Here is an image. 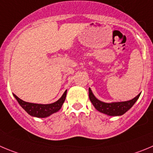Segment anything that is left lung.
<instances>
[{
	"instance_id": "8db88e82",
	"label": "left lung",
	"mask_w": 153,
	"mask_h": 153,
	"mask_svg": "<svg viewBox=\"0 0 153 153\" xmlns=\"http://www.w3.org/2000/svg\"><path fill=\"white\" fill-rule=\"evenodd\" d=\"M140 94L135 97L134 99L125 102H105L99 100L96 97L94 96L92 91L89 88V98L91 102L95 107V109L102 113L105 114L109 116H120L128 112L134 104L136 102L138 98L140 97Z\"/></svg>"
}]
</instances>
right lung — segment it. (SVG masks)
<instances>
[{
    "mask_svg": "<svg viewBox=\"0 0 153 153\" xmlns=\"http://www.w3.org/2000/svg\"><path fill=\"white\" fill-rule=\"evenodd\" d=\"M67 90L62 94V96L55 102L50 104H38L31 102H25L19 99L16 95L13 94L14 97L18 101L19 104L22 106V109L28 114L37 118H47L52 114L57 112L61 109L62 104L65 100Z\"/></svg>",
    "mask_w": 153,
    "mask_h": 153,
    "instance_id": "right-lung-1",
    "label": "right lung"
}]
</instances>
